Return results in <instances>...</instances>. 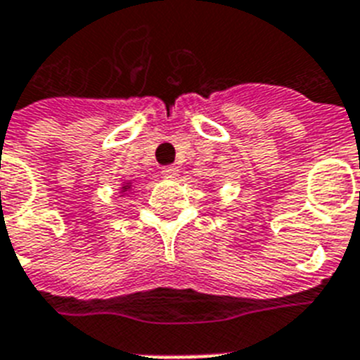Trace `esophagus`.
Listing matches in <instances>:
<instances>
[{
	"instance_id": "1",
	"label": "esophagus",
	"mask_w": 360,
	"mask_h": 360,
	"mask_svg": "<svg viewBox=\"0 0 360 360\" xmlns=\"http://www.w3.org/2000/svg\"><path fill=\"white\" fill-rule=\"evenodd\" d=\"M160 174L165 175V177H177L179 170H177L175 166H165V168L160 170Z\"/></svg>"
}]
</instances>
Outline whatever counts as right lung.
Masks as SVG:
<instances>
[{
    "label": "right lung",
    "instance_id": "1",
    "mask_svg": "<svg viewBox=\"0 0 360 360\" xmlns=\"http://www.w3.org/2000/svg\"><path fill=\"white\" fill-rule=\"evenodd\" d=\"M129 188H131V183H125V185L122 186V190H124V192H127Z\"/></svg>",
    "mask_w": 360,
    "mask_h": 360
}]
</instances>
